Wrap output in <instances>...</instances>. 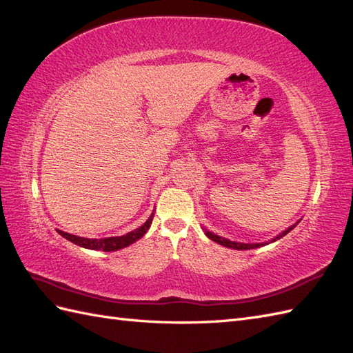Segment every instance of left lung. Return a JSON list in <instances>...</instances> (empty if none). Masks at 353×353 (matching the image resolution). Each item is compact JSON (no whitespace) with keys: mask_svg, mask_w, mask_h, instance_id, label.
<instances>
[{"mask_svg":"<svg viewBox=\"0 0 353 353\" xmlns=\"http://www.w3.org/2000/svg\"><path fill=\"white\" fill-rule=\"evenodd\" d=\"M296 225H293V227H290V228H287L283 234H280L279 237H275L272 241H275V240H279V239H281L283 236H285L287 232H290L293 228H294ZM205 234L206 236L210 239V240H213L215 243H218V244H222V245H225V248H231V249H236V250H249V249H256V248H261V245H265V244H268V243H256V244H244V243H236V241H231V240H227V239H223V237H219V236H216V234H213V232H210V231H205Z\"/></svg>","mask_w":353,"mask_h":353,"instance_id":"obj_1","label":"left lung"}]
</instances>
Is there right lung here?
<instances>
[{
  "label": "right lung",
  "instance_id": "right-lung-1",
  "mask_svg": "<svg viewBox=\"0 0 353 353\" xmlns=\"http://www.w3.org/2000/svg\"><path fill=\"white\" fill-rule=\"evenodd\" d=\"M153 216H154V215H152L150 218H148L147 222L144 223L143 227L137 228V230L132 231V232H128V234H125V236H121V237L83 239V237H78V236H72V234L65 232V231H60V230H57V232L60 234L61 237H65L66 240H69V241H72V243H74V244L81 245V248L91 249V250L114 252V250H119V249L126 248V245H130V244L135 243L137 240H140V239L144 236V234L148 231V228H150Z\"/></svg>",
  "mask_w": 353,
  "mask_h": 353
}]
</instances>
